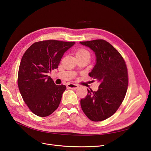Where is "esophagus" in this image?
Instances as JSON below:
<instances>
[{
	"mask_svg": "<svg viewBox=\"0 0 151 151\" xmlns=\"http://www.w3.org/2000/svg\"><path fill=\"white\" fill-rule=\"evenodd\" d=\"M67 88L68 89H74V90H76L78 89L79 88V86L75 84H68L67 86Z\"/></svg>",
	"mask_w": 151,
	"mask_h": 151,
	"instance_id": "obj_1",
	"label": "esophagus"
}]
</instances>
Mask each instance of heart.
I'll list each match as a JSON object with an SVG mask.
<instances>
[{"mask_svg": "<svg viewBox=\"0 0 151 151\" xmlns=\"http://www.w3.org/2000/svg\"><path fill=\"white\" fill-rule=\"evenodd\" d=\"M76 56H88L90 57V53L88 50H87L85 48H80L77 50L76 52Z\"/></svg>", "mask_w": 151, "mask_h": 151, "instance_id": "b5f03b06", "label": "heart"}]
</instances>
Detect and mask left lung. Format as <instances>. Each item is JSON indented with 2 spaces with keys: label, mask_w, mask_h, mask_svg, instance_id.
<instances>
[{
  "label": "left lung",
  "mask_w": 151,
  "mask_h": 151,
  "mask_svg": "<svg viewBox=\"0 0 151 151\" xmlns=\"http://www.w3.org/2000/svg\"><path fill=\"white\" fill-rule=\"evenodd\" d=\"M80 43L94 52L96 63L89 76L101 83L97 91L88 89V94L81 99V106L89 120L103 121L117 111L125 98L129 83L127 67L121 54L106 41Z\"/></svg>",
  "instance_id": "left-lung-1"
}]
</instances>
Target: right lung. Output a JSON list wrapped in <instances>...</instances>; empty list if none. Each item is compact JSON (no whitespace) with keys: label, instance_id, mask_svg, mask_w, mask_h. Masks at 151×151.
<instances>
[{"label":"right lung","instance_id":"add662e5","mask_svg":"<svg viewBox=\"0 0 151 151\" xmlns=\"http://www.w3.org/2000/svg\"><path fill=\"white\" fill-rule=\"evenodd\" d=\"M75 42L45 40L31 45L22 56L17 84L24 101L35 115H51L60 104L65 85L58 86L48 76L57 68L61 58Z\"/></svg>","mask_w":151,"mask_h":151}]
</instances>
